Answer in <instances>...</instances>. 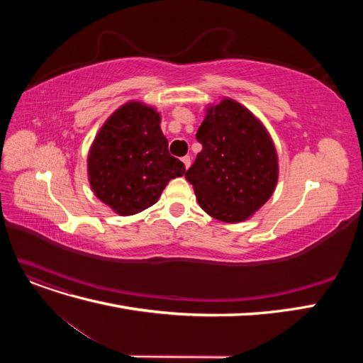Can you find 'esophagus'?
I'll return each mask as SVG.
<instances>
[{
    "instance_id": "1",
    "label": "esophagus",
    "mask_w": 363,
    "mask_h": 363,
    "mask_svg": "<svg viewBox=\"0 0 363 363\" xmlns=\"http://www.w3.org/2000/svg\"><path fill=\"white\" fill-rule=\"evenodd\" d=\"M182 162L184 163V168H186V169H188V168L191 167V157H189V156L182 157Z\"/></svg>"
}]
</instances>
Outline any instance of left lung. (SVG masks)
<instances>
[{
    "mask_svg": "<svg viewBox=\"0 0 363 363\" xmlns=\"http://www.w3.org/2000/svg\"><path fill=\"white\" fill-rule=\"evenodd\" d=\"M196 140L203 150L184 174L196 201L219 221H245L271 199L279 179L267 128L247 107L224 98L207 107Z\"/></svg>",
    "mask_w": 363,
    "mask_h": 363,
    "instance_id": "8db88e82",
    "label": "left lung"
}]
</instances>
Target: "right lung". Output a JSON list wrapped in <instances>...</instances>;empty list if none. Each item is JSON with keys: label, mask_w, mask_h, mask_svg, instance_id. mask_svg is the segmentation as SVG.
<instances>
[{"label": "right lung", "mask_w": 363, "mask_h": 363, "mask_svg": "<svg viewBox=\"0 0 363 363\" xmlns=\"http://www.w3.org/2000/svg\"><path fill=\"white\" fill-rule=\"evenodd\" d=\"M186 172L168 151L160 113L139 101L115 111L98 131L87 156V175L98 200L121 216L157 203L169 180Z\"/></svg>", "instance_id": "add662e5"}]
</instances>
